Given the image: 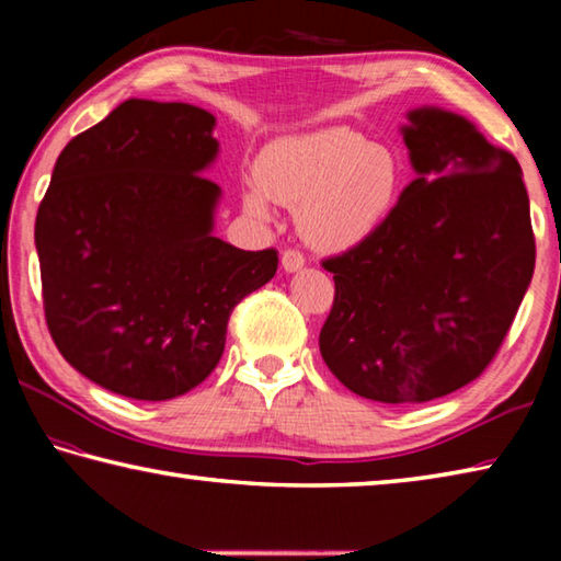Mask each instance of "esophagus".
<instances>
[{
  "label": "esophagus",
  "mask_w": 561,
  "mask_h": 561,
  "mask_svg": "<svg viewBox=\"0 0 561 561\" xmlns=\"http://www.w3.org/2000/svg\"><path fill=\"white\" fill-rule=\"evenodd\" d=\"M304 262H307V260H304V254L299 250H291V247H289V250L282 252V267L287 270V272L301 270Z\"/></svg>",
  "instance_id": "34e87169"
}]
</instances>
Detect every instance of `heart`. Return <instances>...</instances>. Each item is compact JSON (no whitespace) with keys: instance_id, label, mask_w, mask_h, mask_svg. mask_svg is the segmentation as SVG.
<instances>
[{"instance_id":"obj_1","label":"heart","mask_w":561,"mask_h":561,"mask_svg":"<svg viewBox=\"0 0 561 561\" xmlns=\"http://www.w3.org/2000/svg\"><path fill=\"white\" fill-rule=\"evenodd\" d=\"M260 187L244 193L247 210L267 215V195L299 207V227L319 250H346L386 220L401 185L391 150L351 128L279 140L257 165Z\"/></svg>"}]
</instances>
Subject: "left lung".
Instances as JSON below:
<instances>
[{"mask_svg":"<svg viewBox=\"0 0 561 561\" xmlns=\"http://www.w3.org/2000/svg\"><path fill=\"white\" fill-rule=\"evenodd\" d=\"M408 118L417 178L366 240L321 260L334 274L321 356L378 403L433 401L485 371L537 254L517 158L455 113Z\"/></svg>","mask_w":561,"mask_h":561,"instance_id":"1","label":"left lung"}]
</instances>
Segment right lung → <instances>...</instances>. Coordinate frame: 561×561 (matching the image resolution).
Returning a JSON list of instances; mask_svg holds the SVG:
<instances>
[{"label": "right lung", "mask_w": 561, "mask_h": 561, "mask_svg": "<svg viewBox=\"0 0 561 561\" xmlns=\"http://www.w3.org/2000/svg\"><path fill=\"white\" fill-rule=\"evenodd\" d=\"M215 116L130 99L71 138L36 213L49 334L76 371L170 401L215 371L227 321L277 272V250L213 237Z\"/></svg>", "instance_id": "right-lung-1"}]
</instances>
